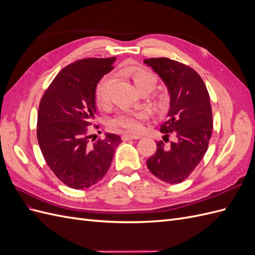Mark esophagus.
Segmentation results:
<instances>
[{
	"mask_svg": "<svg viewBox=\"0 0 255 255\" xmlns=\"http://www.w3.org/2000/svg\"><path fill=\"white\" fill-rule=\"evenodd\" d=\"M139 136H132V135H123L122 136V140L123 141H128V140H132V139H139Z\"/></svg>",
	"mask_w": 255,
	"mask_h": 255,
	"instance_id": "34e87169",
	"label": "esophagus"
}]
</instances>
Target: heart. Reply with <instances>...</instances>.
<instances>
[{"instance_id":"1","label":"heart","mask_w":255,"mask_h":255,"mask_svg":"<svg viewBox=\"0 0 255 255\" xmlns=\"http://www.w3.org/2000/svg\"><path fill=\"white\" fill-rule=\"evenodd\" d=\"M123 73L133 80L135 86L139 91L144 89H153L156 84V79L152 73L141 68L130 67L126 68ZM115 78L112 74H106L99 81L96 86L95 96L99 104H106L110 102L111 92ZM149 117V112L142 111H123L115 116L110 121V126L114 128H123L128 133H139L142 129V122Z\"/></svg>"}]
</instances>
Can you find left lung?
Masks as SVG:
<instances>
[{
    "label": "left lung",
    "mask_w": 255,
    "mask_h": 255,
    "mask_svg": "<svg viewBox=\"0 0 255 255\" xmlns=\"http://www.w3.org/2000/svg\"><path fill=\"white\" fill-rule=\"evenodd\" d=\"M164 81L170 95L168 120L160 127L164 140L172 134L168 146L157 141L156 152L146 160L153 175L168 184L187 179L203 158L213 128L210 95L203 80L194 69L166 57L144 59Z\"/></svg>",
    "instance_id": "obj_1"
}]
</instances>
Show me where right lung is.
Listing matches in <instances>:
<instances>
[{"instance_id":"add662e5","label":"right lung","mask_w":255,"mask_h":255,"mask_svg":"<svg viewBox=\"0 0 255 255\" xmlns=\"http://www.w3.org/2000/svg\"><path fill=\"white\" fill-rule=\"evenodd\" d=\"M116 57L84 58L61 70L43 94L37 139L48 166L74 189L88 188L109 170L121 137L107 133L90 142L88 129L97 114L96 86L113 70ZM96 128H98L96 126Z\"/></svg>"}]
</instances>
